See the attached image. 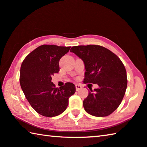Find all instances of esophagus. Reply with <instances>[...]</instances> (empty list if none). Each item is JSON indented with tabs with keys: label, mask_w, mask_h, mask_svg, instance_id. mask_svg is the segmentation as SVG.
Wrapping results in <instances>:
<instances>
[{
	"label": "esophagus",
	"mask_w": 147,
	"mask_h": 147,
	"mask_svg": "<svg viewBox=\"0 0 147 147\" xmlns=\"http://www.w3.org/2000/svg\"><path fill=\"white\" fill-rule=\"evenodd\" d=\"M75 87H76V91H78L80 89L82 88V86L81 85H80V84H76Z\"/></svg>",
	"instance_id": "esophagus-1"
}]
</instances>
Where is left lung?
Returning a JSON list of instances; mask_svg holds the SVG:
<instances>
[{
    "label": "left lung",
    "instance_id": "obj_1",
    "mask_svg": "<svg viewBox=\"0 0 147 147\" xmlns=\"http://www.w3.org/2000/svg\"><path fill=\"white\" fill-rule=\"evenodd\" d=\"M71 53L82 59L85 65L84 83L96 84L97 89H90L83 102L87 113L95 117L112 113L121 103L127 87V76L118 56L100 45L74 46Z\"/></svg>",
    "mask_w": 147,
    "mask_h": 147
}]
</instances>
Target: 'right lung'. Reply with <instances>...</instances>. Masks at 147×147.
Returning <instances> with one entry per match:
<instances>
[{"label":"right lung","instance_id":"1","mask_svg":"<svg viewBox=\"0 0 147 147\" xmlns=\"http://www.w3.org/2000/svg\"><path fill=\"white\" fill-rule=\"evenodd\" d=\"M70 47L39 46L24 59L20 70V84L27 100L40 115L55 117L65 110L69 98L76 91L73 83L56 88L52 76L59 71V61Z\"/></svg>","mask_w":147,"mask_h":147}]
</instances>
